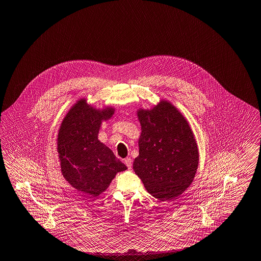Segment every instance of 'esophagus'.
I'll list each match as a JSON object with an SVG mask.
<instances>
[{
	"instance_id": "obj_1",
	"label": "esophagus",
	"mask_w": 261,
	"mask_h": 261,
	"mask_svg": "<svg viewBox=\"0 0 261 261\" xmlns=\"http://www.w3.org/2000/svg\"><path fill=\"white\" fill-rule=\"evenodd\" d=\"M124 163L125 165L128 167V169H131L132 168V160L130 158H127L124 160Z\"/></svg>"
}]
</instances>
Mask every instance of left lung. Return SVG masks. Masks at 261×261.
Here are the masks:
<instances>
[{"instance_id": "8db88e82", "label": "left lung", "mask_w": 261, "mask_h": 261, "mask_svg": "<svg viewBox=\"0 0 261 261\" xmlns=\"http://www.w3.org/2000/svg\"><path fill=\"white\" fill-rule=\"evenodd\" d=\"M141 135L135 174L153 197L165 201L182 194L198 166L194 135L180 112L168 101L150 111L139 110Z\"/></svg>"}]
</instances>
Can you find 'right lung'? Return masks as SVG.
<instances>
[{
	"mask_svg": "<svg viewBox=\"0 0 261 261\" xmlns=\"http://www.w3.org/2000/svg\"><path fill=\"white\" fill-rule=\"evenodd\" d=\"M114 114L101 112L79 100L67 114L58 134L62 174L75 189L97 196L109 187L116 174L127 167L97 139L102 120Z\"/></svg>",
	"mask_w": 261,
	"mask_h": 261,
	"instance_id": "obj_1",
	"label": "right lung"
}]
</instances>
